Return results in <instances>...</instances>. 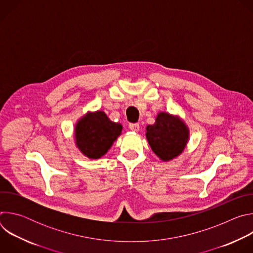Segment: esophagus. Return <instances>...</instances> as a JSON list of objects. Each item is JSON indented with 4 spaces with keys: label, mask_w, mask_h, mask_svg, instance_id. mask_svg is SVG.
I'll return each mask as SVG.
<instances>
[{
    "label": "esophagus",
    "mask_w": 253,
    "mask_h": 253,
    "mask_svg": "<svg viewBox=\"0 0 253 253\" xmlns=\"http://www.w3.org/2000/svg\"><path fill=\"white\" fill-rule=\"evenodd\" d=\"M129 128L133 132H138L139 131V124L138 123H131V124H129Z\"/></svg>",
    "instance_id": "1"
}]
</instances>
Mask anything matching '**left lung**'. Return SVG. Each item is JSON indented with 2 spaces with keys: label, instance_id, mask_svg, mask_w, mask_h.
<instances>
[{
  "label": "left lung",
  "instance_id": "obj_1",
  "mask_svg": "<svg viewBox=\"0 0 253 253\" xmlns=\"http://www.w3.org/2000/svg\"><path fill=\"white\" fill-rule=\"evenodd\" d=\"M146 139L152 151L164 162L181 155L189 141V128L178 115L159 112L155 123L147 125Z\"/></svg>",
  "mask_w": 253,
  "mask_h": 253
}]
</instances>
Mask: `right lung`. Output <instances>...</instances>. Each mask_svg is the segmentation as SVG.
<instances>
[{"label": "right lung", "mask_w": 253, "mask_h": 253, "mask_svg": "<svg viewBox=\"0 0 253 253\" xmlns=\"http://www.w3.org/2000/svg\"><path fill=\"white\" fill-rule=\"evenodd\" d=\"M122 129L120 123L111 121L105 112L88 111L75 124V145L89 159H99L111 148Z\"/></svg>", "instance_id": "add662e5"}]
</instances>
